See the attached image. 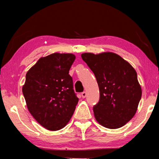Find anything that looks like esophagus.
I'll list each match as a JSON object with an SVG mask.
<instances>
[{"label": "esophagus", "instance_id": "34e87169", "mask_svg": "<svg viewBox=\"0 0 159 159\" xmlns=\"http://www.w3.org/2000/svg\"><path fill=\"white\" fill-rule=\"evenodd\" d=\"M86 96H87V93H86V91H84V92H82V93H81V97H82L83 98H86Z\"/></svg>", "mask_w": 159, "mask_h": 159}]
</instances>
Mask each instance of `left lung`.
I'll use <instances>...</instances> for the list:
<instances>
[{"instance_id": "obj_1", "label": "left lung", "mask_w": 159, "mask_h": 159, "mask_svg": "<svg viewBox=\"0 0 159 159\" xmlns=\"http://www.w3.org/2000/svg\"><path fill=\"white\" fill-rule=\"evenodd\" d=\"M81 58L93 72L100 91L93 107L97 122L110 129L124 126L136 114L141 98L136 70L112 52L84 53Z\"/></svg>"}]
</instances>
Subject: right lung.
I'll return each instance as SVG.
<instances>
[{"label":"right lung","instance_id":"1","mask_svg":"<svg viewBox=\"0 0 159 159\" xmlns=\"http://www.w3.org/2000/svg\"><path fill=\"white\" fill-rule=\"evenodd\" d=\"M75 59L72 53H54L41 57L25 75L22 91L28 110L49 131L64 128L79 102L68 74Z\"/></svg>","mask_w":159,"mask_h":159}]
</instances>
